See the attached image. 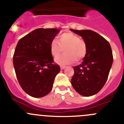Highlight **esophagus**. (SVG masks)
I'll use <instances>...</instances> for the list:
<instances>
[{"label":"esophagus","mask_w":124,"mask_h":124,"mask_svg":"<svg viewBox=\"0 0 124 124\" xmlns=\"http://www.w3.org/2000/svg\"><path fill=\"white\" fill-rule=\"evenodd\" d=\"M61 67V70H63V69H65V68L67 67H66V66H64V65H61V67Z\"/></svg>","instance_id":"esophagus-1"}]
</instances>
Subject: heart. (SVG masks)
Wrapping results in <instances>:
<instances>
[{
  "instance_id": "b5f03b06",
  "label": "heart",
  "mask_w": 124,
  "mask_h": 124,
  "mask_svg": "<svg viewBox=\"0 0 124 124\" xmlns=\"http://www.w3.org/2000/svg\"><path fill=\"white\" fill-rule=\"evenodd\" d=\"M64 49L65 53L58 56ZM50 53L55 59V62L60 65L71 64L78 62L86 57L87 52V43L83 39L72 32H65L58 37V42L53 39L50 44Z\"/></svg>"
}]
</instances>
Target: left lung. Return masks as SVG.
Masks as SVG:
<instances>
[{
    "label": "left lung",
    "mask_w": 124,
    "mask_h": 124,
    "mask_svg": "<svg viewBox=\"0 0 124 124\" xmlns=\"http://www.w3.org/2000/svg\"><path fill=\"white\" fill-rule=\"evenodd\" d=\"M71 31L81 36L87 46V54L82 63L74 67L71 84L79 94L93 95L102 88L108 78L113 61L110 45L94 31Z\"/></svg>",
    "instance_id": "left-lung-1"
}]
</instances>
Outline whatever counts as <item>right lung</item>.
Segmentation results:
<instances>
[{
	"label": "right lung",
	"instance_id": "add662e5",
	"mask_svg": "<svg viewBox=\"0 0 124 124\" xmlns=\"http://www.w3.org/2000/svg\"><path fill=\"white\" fill-rule=\"evenodd\" d=\"M59 32L54 28L37 29L17 43L13 56L15 72L20 85L31 97L48 94L61 71L50 50V44Z\"/></svg>",
	"mask_w": 124,
	"mask_h": 124
}]
</instances>
